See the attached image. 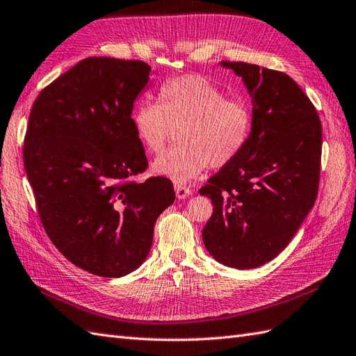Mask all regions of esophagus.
Returning <instances> with one entry per match:
<instances>
[{
	"label": "esophagus",
	"instance_id": "34e87169",
	"mask_svg": "<svg viewBox=\"0 0 356 356\" xmlns=\"http://www.w3.org/2000/svg\"><path fill=\"white\" fill-rule=\"evenodd\" d=\"M175 191H176V195L179 200H184V198H188L191 194H193V191H191L189 188L184 186V185H176L175 186Z\"/></svg>",
	"mask_w": 356,
	"mask_h": 356
}]
</instances>
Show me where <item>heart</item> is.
Masks as SVG:
<instances>
[{
    "mask_svg": "<svg viewBox=\"0 0 356 356\" xmlns=\"http://www.w3.org/2000/svg\"><path fill=\"white\" fill-rule=\"evenodd\" d=\"M132 126L152 154L165 149L176 132L177 144L153 161L152 172L186 184L207 167L222 168L239 156L250 141L252 113L247 100L225 96L211 79L186 75L162 86L159 104L136 106Z\"/></svg>",
    "mask_w": 356,
    "mask_h": 356,
    "instance_id": "b5f03b06",
    "label": "heart"
}]
</instances>
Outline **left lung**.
<instances>
[{
	"instance_id": "obj_1",
	"label": "left lung",
	"mask_w": 356,
	"mask_h": 356,
	"mask_svg": "<svg viewBox=\"0 0 356 356\" xmlns=\"http://www.w3.org/2000/svg\"><path fill=\"white\" fill-rule=\"evenodd\" d=\"M221 66L241 76L248 90L252 129L239 156L200 189L213 204L202 236L216 261L252 269L287 247L314 206L322 123L289 75L242 61Z\"/></svg>"
}]
</instances>
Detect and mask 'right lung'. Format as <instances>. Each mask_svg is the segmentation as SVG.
I'll return each instance as SVG.
<instances>
[{
  "mask_svg": "<svg viewBox=\"0 0 356 356\" xmlns=\"http://www.w3.org/2000/svg\"><path fill=\"white\" fill-rule=\"evenodd\" d=\"M144 61L90 57L40 91L31 108L24 165L44 232L75 266L118 278L149 256L158 216L176 198L147 168L132 126L149 83Z\"/></svg>",
  "mask_w": 356,
  "mask_h": 356,
  "instance_id": "1",
  "label": "right lung"
}]
</instances>
